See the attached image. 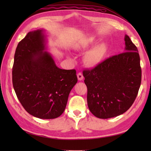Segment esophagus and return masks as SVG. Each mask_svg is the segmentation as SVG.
I'll return each mask as SVG.
<instances>
[{"mask_svg":"<svg viewBox=\"0 0 151 151\" xmlns=\"http://www.w3.org/2000/svg\"><path fill=\"white\" fill-rule=\"evenodd\" d=\"M77 78L78 81H82L83 78H84V76H83V75L81 73H79L77 75Z\"/></svg>","mask_w":151,"mask_h":151,"instance_id":"34e87169","label":"esophagus"}]
</instances>
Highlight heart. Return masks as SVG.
Instances as JSON below:
<instances>
[{
    "instance_id": "1",
    "label": "heart",
    "mask_w": 151,
    "mask_h": 151,
    "mask_svg": "<svg viewBox=\"0 0 151 151\" xmlns=\"http://www.w3.org/2000/svg\"><path fill=\"white\" fill-rule=\"evenodd\" d=\"M96 42L94 37H89L83 40L81 43L78 44V49H87L91 47ZM108 45L106 43H101L96 45L88 51L84 57V63L89 67H95L99 65L103 60L107 52Z\"/></svg>"
}]
</instances>
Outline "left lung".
Segmentation results:
<instances>
[{
  "mask_svg": "<svg viewBox=\"0 0 151 151\" xmlns=\"http://www.w3.org/2000/svg\"><path fill=\"white\" fill-rule=\"evenodd\" d=\"M124 41L123 53L83 71L89 110L98 118L108 119L124 114L138 93L142 81L138 50L127 35Z\"/></svg>",
  "mask_w": 151,
  "mask_h": 151,
  "instance_id": "obj_1",
  "label": "left lung"
}]
</instances>
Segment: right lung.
<instances>
[{"instance_id": "obj_1", "label": "right lung", "mask_w": 151, "mask_h": 151, "mask_svg": "<svg viewBox=\"0 0 151 151\" xmlns=\"http://www.w3.org/2000/svg\"><path fill=\"white\" fill-rule=\"evenodd\" d=\"M45 29L30 32L16 48L13 86L21 104L33 116L50 119L63 114L77 82L75 69L58 67L47 51Z\"/></svg>"}]
</instances>
